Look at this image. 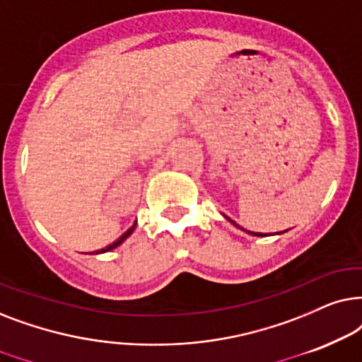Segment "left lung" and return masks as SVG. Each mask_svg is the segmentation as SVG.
I'll return each mask as SVG.
<instances>
[{"label":"left lung","mask_w":362,"mask_h":362,"mask_svg":"<svg viewBox=\"0 0 362 362\" xmlns=\"http://www.w3.org/2000/svg\"><path fill=\"white\" fill-rule=\"evenodd\" d=\"M230 220V218H228ZM231 221V223H233V225H237V223H235V221L233 220H230ZM238 226V225H237ZM245 231H247V230H245ZM248 233H252V235H255V237H264V235L263 233H253V231H248Z\"/></svg>","instance_id":"1"}]
</instances>
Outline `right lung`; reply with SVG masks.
<instances>
[{
    "label": "right lung",
    "mask_w": 362,
    "mask_h": 362,
    "mask_svg": "<svg viewBox=\"0 0 362 362\" xmlns=\"http://www.w3.org/2000/svg\"><path fill=\"white\" fill-rule=\"evenodd\" d=\"M134 228H136V223H134V225L131 226V228H129L127 231H125V233L122 235V237H119L117 240H115V242H114V243H110V245H109V247H105V248H103V250H98V252H95V253H104V252H109V250H112V248H115V247H119V245H120V243H122V242H124V240H125V238H127V237H129V235H131V233H132V231H134Z\"/></svg>",
    "instance_id": "obj_1"
}]
</instances>
